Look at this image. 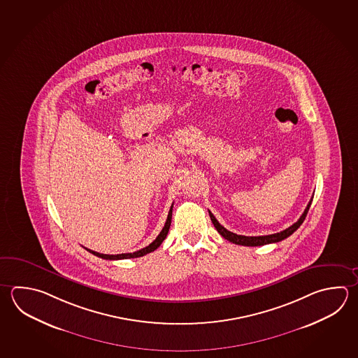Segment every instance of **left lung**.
I'll list each match as a JSON object with an SVG mask.
<instances>
[{
	"label": "left lung",
	"mask_w": 358,
	"mask_h": 358,
	"mask_svg": "<svg viewBox=\"0 0 358 358\" xmlns=\"http://www.w3.org/2000/svg\"><path fill=\"white\" fill-rule=\"evenodd\" d=\"M311 201H313V199H311L309 203H308L306 209L303 210V215L300 216V219L297 220L296 223L292 224V225L289 227L287 229L282 230V231L276 233V234H270V236H238L236 233H231L229 230L225 229L223 225L216 220L215 216L211 214V211H209V215L210 219H211V222H213L214 227H215V229L217 230V231H219V234L224 236L227 241H229L231 243L238 244V245L257 247V245H264V244L277 243V242H281L283 239H286L287 236H290L291 234H292L295 230H297V228L303 224V220H305V217H306V214H308V211H309V208H310Z\"/></svg>",
	"instance_id": "1"
}]
</instances>
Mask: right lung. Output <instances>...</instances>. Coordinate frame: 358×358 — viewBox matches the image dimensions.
<instances>
[{"mask_svg": "<svg viewBox=\"0 0 358 358\" xmlns=\"http://www.w3.org/2000/svg\"><path fill=\"white\" fill-rule=\"evenodd\" d=\"M172 208H173V205H172L171 209H169V216H167V220H166V224H164V227H163L162 231H161V233L158 234V236L155 238V241L149 244V245H147L145 248L136 250V252H133V253H122V255H103V253H99V252H94V250H87V248H86V250H87L90 253L94 255V256L100 257V258H103V259H110V261H114V259H128V258H138V257L145 256V255H148L150 252L157 250V248L162 244L163 241L166 239L167 234H169L171 220H172Z\"/></svg>", "mask_w": 358, "mask_h": 358, "instance_id": "add662e5", "label": "right lung"}]
</instances>
